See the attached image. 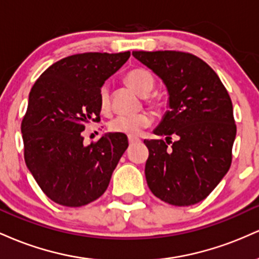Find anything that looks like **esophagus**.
<instances>
[{
	"instance_id": "34e87169",
	"label": "esophagus",
	"mask_w": 259,
	"mask_h": 259,
	"mask_svg": "<svg viewBox=\"0 0 259 259\" xmlns=\"http://www.w3.org/2000/svg\"><path fill=\"white\" fill-rule=\"evenodd\" d=\"M127 140H129V144L130 145H133V144H135V142L140 141V139L136 138V136H129V138H127Z\"/></svg>"
}]
</instances>
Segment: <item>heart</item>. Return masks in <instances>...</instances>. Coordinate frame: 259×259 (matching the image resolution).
Masks as SVG:
<instances>
[{"mask_svg":"<svg viewBox=\"0 0 259 259\" xmlns=\"http://www.w3.org/2000/svg\"><path fill=\"white\" fill-rule=\"evenodd\" d=\"M126 84L140 96H145V101L154 111H159L162 107V100L157 95H148L154 88V79L148 70L144 68H134L125 75ZM99 105L101 112L108 114L111 112V94L108 86H103L100 90ZM152 121L150 113L141 112L135 115H118L108 123L112 133L123 134V135H135L140 130L147 127Z\"/></svg>","mask_w":259,"mask_h":259,"instance_id":"b5f03b06","label":"heart"}]
</instances>
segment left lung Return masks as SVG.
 <instances>
[{"label":"left lung","mask_w":259,"mask_h":259,"mask_svg":"<svg viewBox=\"0 0 259 259\" xmlns=\"http://www.w3.org/2000/svg\"><path fill=\"white\" fill-rule=\"evenodd\" d=\"M133 56L163 80L169 95V111L153 130L165 141H144L150 152L147 185L173 206L198 203L231 165L236 125L230 96L214 70L191 53L134 51ZM171 136L177 142H171Z\"/></svg>","instance_id":"1"}]
</instances>
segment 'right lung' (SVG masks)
Instances as JSON below:
<instances>
[{"label": "right lung", "mask_w": 259, "mask_h": 259, "mask_svg": "<svg viewBox=\"0 0 259 259\" xmlns=\"http://www.w3.org/2000/svg\"><path fill=\"white\" fill-rule=\"evenodd\" d=\"M130 52H88L53 63L35 81L22 121L24 159L44 194L65 207L97 200L129 146L126 135L105 134L85 146L86 124L100 120L102 85Z\"/></svg>", "instance_id": "right-lung-1"}]
</instances>
